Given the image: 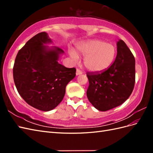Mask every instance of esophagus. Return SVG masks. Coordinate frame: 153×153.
<instances>
[{
	"label": "esophagus",
	"mask_w": 153,
	"mask_h": 153,
	"mask_svg": "<svg viewBox=\"0 0 153 153\" xmlns=\"http://www.w3.org/2000/svg\"><path fill=\"white\" fill-rule=\"evenodd\" d=\"M82 71H80V69H76V75L78 76V75H82Z\"/></svg>",
	"instance_id": "obj_1"
}]
</instances>
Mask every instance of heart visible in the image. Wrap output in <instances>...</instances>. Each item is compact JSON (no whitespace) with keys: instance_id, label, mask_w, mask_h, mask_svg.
I'll return each instance as SVG.
<instances>
[{"instance_id":"1","label":"heart","mask_w":153,"mask_h":153,"mask_svg":"<svg viewBox=\"0 0 153 153\" xmlns=\"http://www.w3.org/2000/svg\"><path fill=\"white\" fill-rule=\"evenodd\" d=\"M76 50L84 56V65L88 71L92 73L106 70L112 65L117 54L114 45L98 39L81 41L76 45ZM77 53L74 49L69 50V54L74 61L79 59Z\"/></svg>"}]
</instances>
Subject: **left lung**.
<instances>
[{
    "label": "left lung",
    "instance_id": "left-lung-1",
    "mask_svg": "<svg viewBox=\"0 0 153 153\" xmlns=\"http://www.w3.org/2000/svg\"><path fill=\"white\" fill-rule=\"evenodd\" d=\"M117 56L107 70L87 73V98L94 108L107 111L122 105L132 93L135 81V60L126 44L117 42Z\"/></svg>",
    "mask_w": 153,
    "mask_h": 153
}]
</instances>
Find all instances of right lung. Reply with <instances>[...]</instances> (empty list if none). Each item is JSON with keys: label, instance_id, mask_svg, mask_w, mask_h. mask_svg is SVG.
<instances>
[{"label": "right lung", "instance_id": "add662e5", "mask_svg": "<svg viewBox=\"0 0 153 153\" xmlns=\"http://www.w3.org/2000/svg\"><path fill=\"white\" fill-rule=\"evenodd\" d=\"M52 43L46 32L36 34L19 50L13 67L18 93L36 109L48 112L61 102L68 83L76 76L75 68L59 63L64 52Z\"/></svg>", "mask_w": 153, "mask_h": 153}]
</instances>
